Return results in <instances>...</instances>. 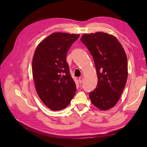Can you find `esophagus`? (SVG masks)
Segmentation results:
<instances>
[{
    "label": "esophagus",
    "mask_w": 147,
    "mask_h": 147,
    "mask_svg": "<svg viewBox=\"0 0 147 147\" xmlns=\"http://www.w3.org/2000/svg\"><path fill=\"white\" fill-rule=\"evenodd\" d=\"M83 77H80L79 79V83H80V84H81V83H82V82H83Z\"/></svg>",
    "instance_id": "34e87169"
}]
</instances>
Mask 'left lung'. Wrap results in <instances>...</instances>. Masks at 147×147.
I'll list each match as a JSON object with an SVG mask.
<instances>
[{
  "label": "left lung",
  "instance_id": "left-lung-1",
  "mask_svg": "<svg viewBox=\"0 0 147 147\" xmlns=\"http://www.w3.org/2000/svg\"><path fill=\"white\" fill-rule=\"evenodd\" d=\"M81 41L94 58L98 76L96 88L89 96L98 109L107 110L118 102L127 79V59L116 37L105 33L85 34Z\"/></svg>",
  "mask_w": 147,
  "mask_h": 147
}]
</instances>
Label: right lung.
<instances>
[{
    "label": "right lung",
    "mask_w": 147,
    "mask_h": 147,
    "mask_svg": "<svg viewBox=\"0 0 147 147\" xmlns=\"http://www.w3.org/2000/svg\"><path fill=\"white\" fill-rule=\"evenodd\" d=\"M79 36L53 33L38 44L34 52L32 71L36 89L42 102L53 111L65 109L75 95L76 83L66 57Z\"/></svg>",
    "instance_id": "right-lung-1"
}]
</instances>
